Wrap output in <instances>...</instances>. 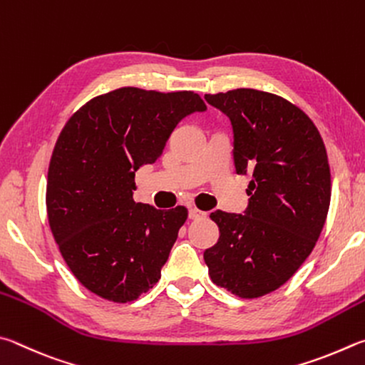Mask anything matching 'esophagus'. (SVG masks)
Masks as SVG:
<instances>
[{
  "label": "esophagus",
  "instance_id": "esophagus-1",
  "mask_svg": "<svg viewBox=\"0 0 365 365\" xmlns=\"http://www.w3.org/2000/svg\"><path fill=\"white\" fill-rule=\"evenodd\" d=\"M203 216H207L205 212H202V210L195 208V207H190V210H189V218L190 220H200V218H203Z\"/></svg>",
  "mask_w": 365,
  "mask_h": 365
}]
</instances>
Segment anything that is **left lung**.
I'll list each match as a JSON object with an SVG mask.
<instances>
[{"label":"left lung","mask_w":365,"mask_h":365,"mask_svg":"<svg viewBox=\"0 0 365 365\" xmlns=\"http://www.w3.org/2000/svg\"><path fill=\"white\" fill-rule=\"evenodd\" d=\"M205 101L231 120L235 171L252 181L245 215H210L220 240L203 259L232 295L264 297L299 269L322 232L331 195L327 150L308 115L277 94L239 88Z\"/></svg>","instance_id":"obj_1"}]
</instances>
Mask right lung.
I'll use <instances>...</instances> for the list:
<instances>
[{
    "label": "right lung",
    "mask_w": 365,
    "mask_h": 365,
    "mask_svg": "<svg viewBox=\"0 0 365 365\" xmlns=\"http://www.w3.org/2000/svg\"><path fill=\"white\" fill-rule=\"evenodd\" d=\"M205 108L194 91L125 86L88 101L63 126L48 170V221L68 269L94 295L128 303L158 282L187 208L136 203L134 175L162 155L179 121Z\"/></svg>",
    "instance_id": "add662e5"
}]
</instances>
